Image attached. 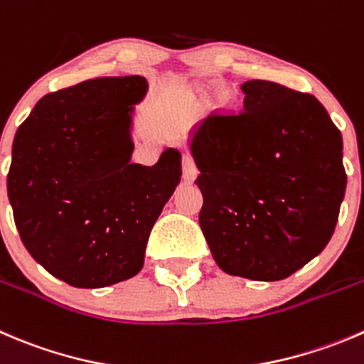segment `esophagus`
Masks as SVG:
<instances>
[{"label":"esophagus","instance_id":"1","mask_svg":"<svg viewBox=\"0 0 364 364\" xmlns=\"http://www.w3.org/2000/svg\"><path fill=\"white\" fill-rule=\"evenodd\" d=\"M197 172L199 171H197L193 158L188 153H183V178H185V181L192 183L197 178Z\"/></svg>","mask_w":364,"mask_h":364}]
</instances>
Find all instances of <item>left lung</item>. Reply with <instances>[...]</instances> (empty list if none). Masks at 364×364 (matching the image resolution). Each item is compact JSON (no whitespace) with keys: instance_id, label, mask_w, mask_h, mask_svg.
Instances as JSON below:
<instances>
[{"instance_id":"left-lung-1","label":"left lung","mask_w":364,"mask_h":364,"mask_svg":"<svg viewBox=\"0 0 364 364\" xmlns=\"http://www.w3.org/2000/svg\"><path fill=\"white\" fill-rule=\"evenodd\" d=\"M240 88L243 112L192 129L199 224L225 274L281 281L333 236L347 186L343 140L311 94L264 80Z\"/></svg>"}]
</instances>
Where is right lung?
Wrapping results in <instances>:
<instances>
[{
    "instance_id": "1",
    "label": "right lung",
    "mask_w": 364,
    "mask_h": 364,
    "mask_svg": "<svg viewBox=\"0 0 364 364\" xmlns=\"http://www.w3.org/2000/svg\"><path fill=\"white\" fill-rule=\"evenodd\" d=\"M144 76L87 80L42 97L19 126L6 176L28 252L76 288L136 276L151 229L181 181V153L132 164L133 110Z\"/></svg>"
}]
</instances>
